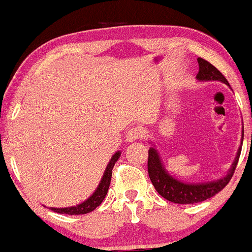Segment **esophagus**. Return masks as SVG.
Returning a JSON list of instances; mask_svg holds the SVG:
<instances>
[{"mask_svg": "<svg viewBox=\"0 0 252 252\" xmlns=\"http://www.w3.org/2000/svg\"><path fill=\"white\" fill-rule=\"evenodd\" d=\"M142 135L143 132L140 128H131L128 132H126V138L128 142H135V141L141 140V138H142Z\"/></svg>", "mask_w": 252, "mask_h": 252, "instance_id": "esophagus-1", "label": "esophagus"}]
</instances>
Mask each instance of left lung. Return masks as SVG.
Masks as SVG:
<instances>
[{
    "label": "left lung",
    "instance_id": "obj_1",
    "mask_svg": "<svg viewBox=\"0 0 252 252\" xmlns=\"http://www.w3.org/2000/svg\"><path fill=\"white\" fill-rule=\"evenodd\" d=\"M198 63L199 72L196 74L198 82H221L230 88V84H228L226 78L222 76L212 63L206 62L202 58H198ZM243 138H244V126H242V140L238 150H237L236 158L226 174L222 178L217 179V180L196 182V184L184 182L176 179L175 176L170 175L164 167L163 161L161 160L160 153L156 150L154 143L149 142L152 147L148 150V174L152 184L154 185L158 194L168 201L175 202V204H195V202H200L212 198L217 193L220 192L232 178L242 152Z\"/></svg>",
    "mask_w": 252,
    "mask_h": 252
}]
</instances>
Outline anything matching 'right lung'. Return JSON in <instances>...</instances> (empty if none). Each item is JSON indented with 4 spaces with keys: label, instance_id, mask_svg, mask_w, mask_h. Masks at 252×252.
Segmentation results:
<instances>
[{
    "label": "right lung",
    "instance_id": "obj_1",
    "mask_svg": "<svg viewBox=\"0 0 252 252\" xmlns=\"http://www.w3.org/2000/svg\"><path fill=\"white\" fill-rule=\"evenodd\" d=\"M121 152L115 153L112 155L111 160L109 161L108 166H106L105 170H104V174L102 176V180L99 181V185L97 186L96 190L89 196L86 200H84L80 204L74 205V206L70 207H48V209L54 211L57 213H65V215H85V213L92 212L96 207L99 206L102 204L104 198L106 196V193L109 190L110 181H111V175H112V168H114L115 163L117 162V160L120 158Z\"/></svg>",
    "mask_w": 252,
    "mask_h": 252
}]
</instances>
